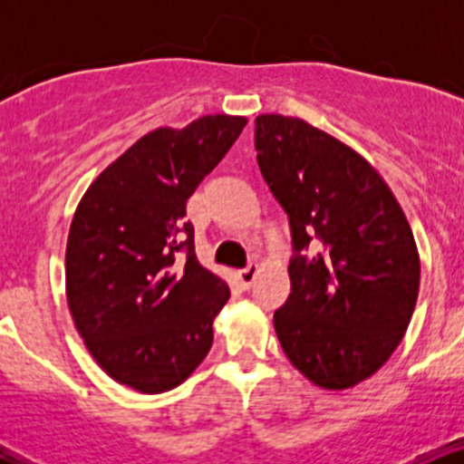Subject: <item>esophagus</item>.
<instances>
[{
  "mask_svg": "<svg viewBox=\"0 0 464 464\" xmlns=\"http://www.w3.org/2000/svg\"><path fill=\"white\" fill-rule=\"evenodd\" d=\"M257 273H259L257 264H248L246 268L239 270V273H237V281H239V285H242L244 290H248V287L253 285V281H255V276H257Z\"/></svg>",
  "mask_w": 464,
  "mask_h": 464,
  "instance_id": "esophagus-1",
  "label": "esophagus"
}]
</instances>
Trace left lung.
<instances>
[{
    "label": "left lung",
    "mask_w": 464,
    "mask_h": 464,
    "mask_svg": "<svg viewBox=\"0 0 464 464\" xmlns=\"http://www.w3.org/2000/svg\"><path fill=\"white\" fill-rule=\"evenodd\" d=\"M255 150L295 248L276 338L312 384L344 391L380 371L406 334L420 279L412 228L364 157L299 117L259 115Z\"/></svg>",
    "instance_id": "1"
}]
</instances>
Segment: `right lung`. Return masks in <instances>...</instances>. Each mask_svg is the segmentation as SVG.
I'll return each mask as SVG.
<instances>
[{"label": "right lung", "mask_w": 464, "mask_h": 464, "mask_svg": "<svg viewBox=\"0 0 464 464\" xmlns=\"http://www.w3.org/2000/svg\"><path fill=\"white\" fill-rule=\"evenodd\" d=\"M246 117L205 115L137 140L84 191L69 227L67 305L111 380L172 391L214 343L228 285L196 259L185 205Z\"/></svg>", "instance_id": "add662e5"}]
</instances>
